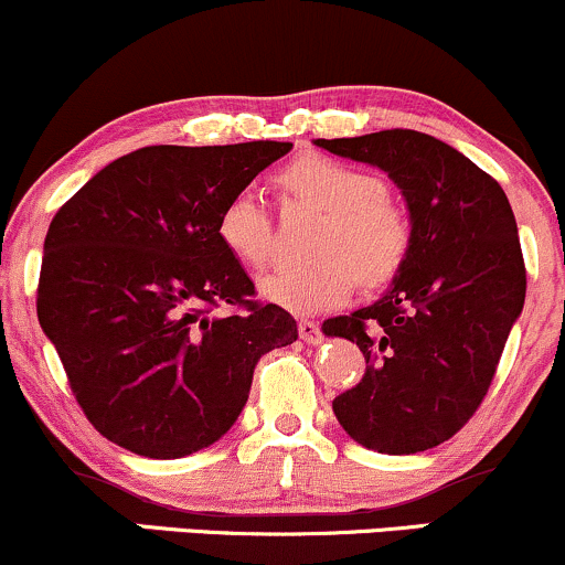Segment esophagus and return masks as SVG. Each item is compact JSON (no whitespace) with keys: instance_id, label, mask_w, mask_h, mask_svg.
Masks as SVG:
<instances>
[{"instance_id":"esophagus-1","label":"esophagus","mask_w":565,"mask_h":565,"mask_svg":"<svg viewBox=\"0 0 565 565\" xmlns=\"http://www.w3.org/2000/svg\"><path fill=\"white\" fill-rule=\"evenodd\" d=\"M297 329H300V340L308 342V345H319V342L323 340L319 323H313V321H300V323H297Z\"/></svg>"}]
</instances>
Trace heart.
Segmentation results:
<instances>
[{
    "mask_svg": "<svg viewBox=\"0 0 565 565\" xmlns=\"http://www.w3.org/2000/svg\"><path fill=\"white\" fill-rule=\"evenodd\" d=\"M300 199L329 212L319 236V263H284L260 278L265 300L297 316L332 310L353 295L355 278L380 287L398 274L412 249V225L404 210L387 199L377 174L332 157L297 159L281 174ZM217 236L236 260L260 268L274 252V231L263 199L242 188L225 201Z\"/></svg>",
    "mask_w": 565,
    "mask_h": 565,
    "instance_id": "heart-1",
    "label": "heart"
}]
</instances>
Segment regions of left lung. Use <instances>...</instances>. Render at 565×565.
Returning a JSON list of instances; mask_svg holds the SVG:
<instances>
[{"mask_svg": "<svg viewBox=\"0 0 565 565\" xmlns=\"http://www.w3.org/2000/svg\"><path fill=\"white\" fill-rule=\"evenodd\" d=\"M398 185L412 249L377 302L323 321L366 372L332 401L350 438L380 454L449 440L481 406L526 300V265L502 185L449 142L414 129L313 140Z\"/></svg>", "mask_w": 565, "mask_h": 565, "instance_id": "8db88e82", "label": "left lung"}]
</instances>
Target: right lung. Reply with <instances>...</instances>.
<instances>
[{"mask_svg": "<svg viewBox=\"0 0 565 565\" xmlns=\"http://www.w3.org/2000/svg\"><path fill=\"white\" fill-rule=\"evenodd\" d=\"M291 142L148 146L111 161L57 210L36 316L100 436L151 459L231 430L268 350L297 340L284 308L217 236V217ZM231 303L238 311L215 317Z\"/></svg>", "mask_w": 565, "mask_h": 565, "instance_id": "obj_1", "label": "right lung"}]
</instances>
